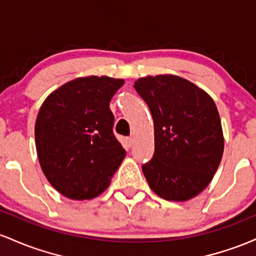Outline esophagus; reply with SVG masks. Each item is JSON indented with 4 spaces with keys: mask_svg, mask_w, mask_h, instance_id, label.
I'll return each mask as SVG.
<instances>
[{
    "mask_svg": "<svg viewBox=\"0 0 256 256\" xmlns=\"http://www.w3.org/2000/svg\"><path fill=\"white\" fill-rule=\"evenodd\" d=\"M133 138H127V139H126V144H127V146L128 148H132V145H133Z\"/></svg>",
    "mask_w": 256,
    "mask_h": 256,
    "instance_id": "obj_1",
    "label": "esophagus"
}]
</instances>
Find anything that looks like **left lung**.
I'll return each mask as SVG.
<instances>
[{"label":"left lung","instance_id":"obj_1","mask_svg":"<svg viewBox=\"0 0 256 256\" xmlns=\"http://www.w3.org/2000/svg\"><path fill=\"white\" fill-rule=\"evenodd\" d=\"M134 88L150 108L154 154L142 166L151 190L163 200L185 202L213 180L224 154V134L214 100L175 74L142 77Z\"/></svg>","mask_w":256,"mask_h":256}]
</instances>
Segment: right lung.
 Instances as JSON below:
<instances>
[{"mask_svg": "<svg viewBox=\"0 0 256 256\" xmlns=\"http://www.w3.org/2000/svg\"><path fill=\"white\" fill-rule=\"evenodd\" d=\"M124 83L108 76L78 77L52 92L36 118L40 166L70 200H92L110 185L126 150L114 136L110 102Z\"/></svg>", "mask_w": 256, "mask_h": 256, "instance_id": "obj_1", "label": "right lung"}]
</instances>
